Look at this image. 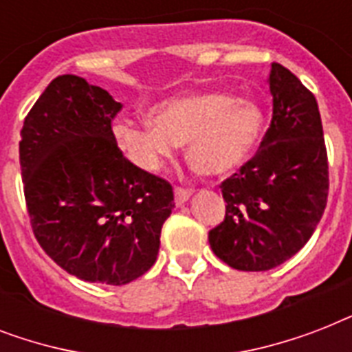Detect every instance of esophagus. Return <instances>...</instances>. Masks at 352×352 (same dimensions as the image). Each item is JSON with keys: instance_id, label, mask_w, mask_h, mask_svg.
Masks as SVG:
<instances>
[{"instance_id": "esophagus-1", "label": "esophagus", "mask_w": 352, "mask_h": 352, "mask_svg": "<svg viewBox=\"0 0 352 352\" xmlns=\"http://www.w3.org/2000/svg\"><path fill=\"white\" fill-rule=\"evenodd\" d=\"M192 190H188V188H175V204L177 206H182V204L186 203L188 199L192 197Z\"/></svg>"}]
</instances>
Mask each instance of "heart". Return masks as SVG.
<instances>
[{
    "mask_svg": "<svg viewBox=\"0 0 352 352\" xmlns=\"http://www.w3.org/2000/svg\"><path fill=\"white\" fill-rule=\"evenodd\" d=\"M149 122L117 120L113 137L133 164L153 170L188 144V162L203 175H226L256 151L263 133V111L248 98L203 93L162 102Z\"/></svg>",
    "mask_w": 352,
    "mask_h": 352,
    "instance_id": "heart-1",
    "label": "heart"
}]
</instances>
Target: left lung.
<instances>
[{
	"label": "left lung",
	"instance_id": "left-lung-1",
	"mask_svg": "<svg viewBox=\"0 0 352 352\" xmlns=\"http://www.w3.org/2000/svg\"><path fill=\"white\" fill-rule=\"evenodd\" d=\"M272 122L261 148L221 184L225 221L210 230L219 259L246 272L278 267L298 254L322 219L329 164L316 98L279 63L268 74Z\"/></svg>",
	"mask_w": 352,
	"mask_h": 352
}]
</instances>
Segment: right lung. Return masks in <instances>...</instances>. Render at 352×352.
<instances>
[{"label":"right lung","mask_w":352,"mask_h":352,"mask_svg":"<svg viewBox=\"0 0 352 352\" xmlns=\"http://www.w3.org/2000/svg\"><path fill=\"white\" fill-rule=\"evenodd\" d=\"M120 107L106 89L62 74L36 100L19 140L36 239L91 283L126 285L148 272L175 206L170 182L122 155L111 129Z\"/></svg>","instance_id":"right-lung-1"}]
</instances>
